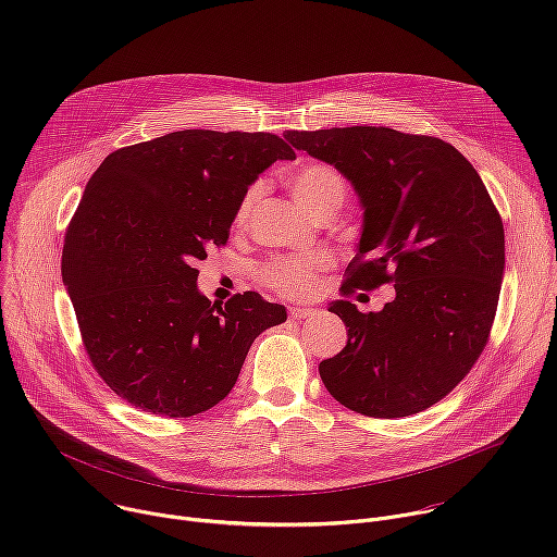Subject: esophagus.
<instances>
[{
  "label": "esophagus",
  "mask_w": 557,
  "mask_h": 557,
  "mask_svg": "<svg viewBox=\"0 0 557 557\" xmlns=\"http://www.w3.org/2000/svg\"><path fill=\"white\" fill-rule=\"evenodd\" d=\"M317 310L314 308H306V306H290L288 308V314L293 317V320H308V317H312Z\"/></svg>",
  "instance_id": "34e87169"
}]
</instances>
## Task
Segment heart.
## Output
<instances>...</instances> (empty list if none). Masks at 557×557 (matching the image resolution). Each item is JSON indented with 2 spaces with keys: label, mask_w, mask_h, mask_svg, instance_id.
Segmentation results:
<instances>
[{
  "label": "heart",
  "mask_w": 557,
  "mask_h": 557,
  "mask_svg": "<svg viewBox=\"0 0 557 557\" xmlns=\"http://www.w3.org/2000/svg\"><path fill=\"white\" fill-rule=\"evenodd\" d=\"M288 189L293 198L312 215L329 207L342 209L346 198V183L342 174L322 163H306L288 176ZM258 198V187L247 189L240 205L235 209L233 222L243 226ZM317 262L314 258H277L262 269V282L286 297H304L317 286Z\"/></svg>",
  "instance_id": "obj_1"
}]
</instances>
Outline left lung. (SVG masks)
Segmentation results:
<instances>
[{
    "mask_svg": "<svg viewBox=\"0 0 557 557\" xmlns=\"http://www.w3.org/2000/svg\"><path fill=\"white\" fill-rule=\"evenodd\" d=\"M284 138L355 187L363 226L344 295L394 282L379 312L337 299L346 348L320 363L335 399L401 419L449 394L481 357L500 297L505 228L479 172L449 143L355 125Z\"/></svg>",
    "mask_w": 557,
    "mask_h": 557,
    "instance_id": "8db88e82",
    "label": "left lung"
}]
</instances>
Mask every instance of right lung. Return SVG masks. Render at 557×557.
I'll return each mask as SVG.
<instances>
[{
  "mask_svg": "<svg viewBox=\"0 0 557 557\" xmlns=\"http://www.w3.org/2000/svg\"><path fill=\"white\" fill-rule=\"evenodd\" d=\"M293 158L275 134L183 129L116 149L92 174L61 275L88 357L121 399L168 419L207 412L253 339L286 322L256 290L211 304L194 267L226 243L258 176Z\"/></svg>",
  "mask_w": 557,
  "mask_h": 557,
  "instance_id": "right-lung-1",
  "label": "right lung"
}]
</instances>
